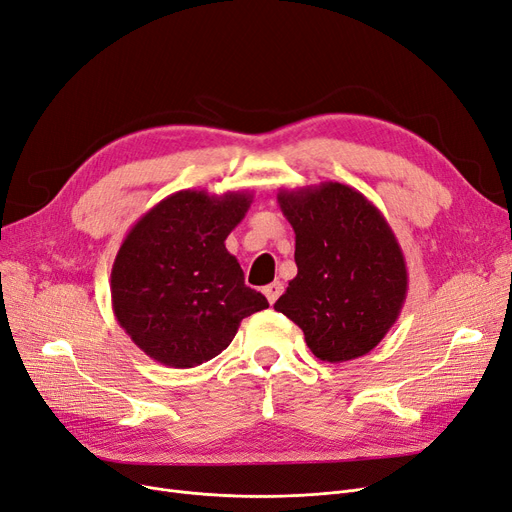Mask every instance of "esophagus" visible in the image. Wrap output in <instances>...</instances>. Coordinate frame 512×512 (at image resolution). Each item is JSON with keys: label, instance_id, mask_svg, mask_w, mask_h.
I'll use <instances>...</instances> for the list:
<instances>
[{"label": "esophagus", "instance_id": "34e87169", "mask_svg": "<svg viewBox=\"0 0 512 512\" xmlns=\"http://www.w3.org/2000/svg\"><path fill=\"white\" fill-rule=\"evenodd\" d=\"M282 289H285V287H282V282H278V280H276V282H272V285L263 287V293H266V297H268L270 304H274V301L280 297Z\"/></svg>", "mask_w": 512, "mask_h": 512}]
</instances>
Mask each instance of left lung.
<instances>
[{"mask_svg":"<svg viewBox=\"0 0 512 512\" xmlns=\"http://www.w3.org/2000/svg\"><path fill=\"white\" fill-rule=\"evenodd\" d=\"M278 204L295 232L297 276L274 310L304 331L320 361L365 356L407 297V263L392 227L371 200L337 181L280 189Z\"/></svg>","mask_w":512,"mask_h":512,"instance_id":"obj_1","label":"left lung"}]
</instances>
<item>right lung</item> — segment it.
<instances>
[{"label":"right lung","instance_id":"add662e5","mask_svg":"<svg viewBox=\"0 0 512 512\" xmlns=\"http://www.w3.org/2000/svg\"><path fill=\"white\" fill-rule=\"evenodd\" d=\"M251 202V192L181 189L130 227L111 268V306L156 363L189 369L211 361L232 344L242 318L268 308L225 249Z\"/></svg>","mask_w":512,"mask_h":512}]
</instances>
